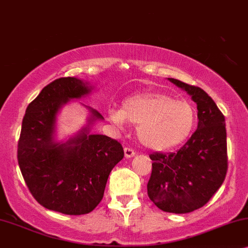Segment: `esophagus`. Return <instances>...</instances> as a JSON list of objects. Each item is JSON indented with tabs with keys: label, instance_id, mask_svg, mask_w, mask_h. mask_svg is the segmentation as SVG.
<instances>
[{
	"label": "esophagus",
	"instance_id": "1",
	"mask_svg": "<svg viewBox=\"0 0 248 248\" xmlns=\"http://www.w3.org/2000/svg\"><path fill=\"white\" fill-rule=\"evenodd\" d=\"M135 154H136V152H135L133 148H129V147H126L124 148V156L127 158H130L135 156Z\"/></svg>",
	"mask_w": 248,
	"mask_h": 248
}]
</instances>
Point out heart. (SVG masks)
<instances>
[{
  "label": "heart",
  "mask_w": 248,
  "mask_h": 248,
  "mask_svg": "<svg viewBox=\"0 0 248 248\" xmlns=\"http://www.w3.org/2000/svg\"><path fill=\"white\" fill-rule=\"evenodd\" d=\"M108 115L114 124H137L136 135L143 146L166 151L185 143L195 130L196 108L190 102L176 100L157 92L140 93L124 98L122 108H111Z\"/></svg>",
  "instance_id": "obj_1"
}]
</instances>
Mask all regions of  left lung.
<instances>
[{
    "instance_id": "8db88e82",
    "label": "left lung",
    "mask_w": 248,
    "mask_h": 248,
    "mask_svg": "<svg viewBox=\"0 0 248 248\" xmlns=\"http://www.w3.org/2000/svg\"><path fill=\"white\" fill-rule=\"evenodd\" d=\"M197 104L195 133L176 153L150 155L147 194L158 209L189 213L209 202L227 174V133L223 114L202 88L168 78Z\"/></svg>"
}]
</instances>
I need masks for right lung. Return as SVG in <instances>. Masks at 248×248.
<instances>
[{
  "instance_id": "1",
  "label": "right lung",
  "mask_w": 248,
  "mask_h": 248,
  "mask_svg": "<svg viewBox=\"0 0 248 248\" xmlns=\"http://www.w3.org/2000/svg\"><path fill=\"white\" fill-rule=\"evenodd\" d=\"M94 88L81 79L59 78L45 86L26 110L18 163L31 195L45 209L69 216L92 212L103 199L111 170L124 157L119 141L91 134L95 122L104 118L85 104L90 112L87 124L67 140H57L61 108Z\"/></svg>"
}]
</instances>
